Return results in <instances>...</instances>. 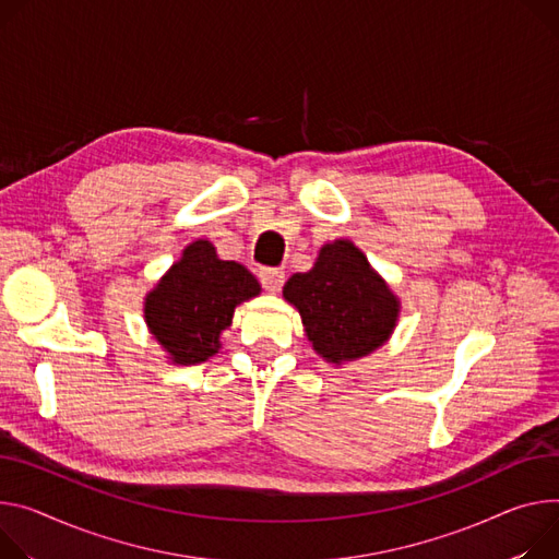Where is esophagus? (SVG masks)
<instances>
[{"label": "esophagus", "mask_w": 559, "mask_h": 559, "mask_svg": "<svg viewBox=\"0 0 559 559\" xmlns=\"http://www.w3.org/2000/svg\"><path fill=\"white\" fill-rule=\"evenodd\" d=\"M259 278L263 283V287L270 292V294H276L281 292L283 283H285V272L283 270H274V267H263L259 272Z\"/></svg>", "instance_id": "obj_1"}]
</instances>
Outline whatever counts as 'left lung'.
Instances as JSON below:
<instances>
[{"mask_svg": "<svg viewBox=\"0 0 559 559\" xmlns=\"http://www.w3.org/2000/svg\"><path fill=\"white\" fill-rule=\"evenodd\" d=\"M283 296L298 310L317 354L336 366L381 347L401 310L366 253L347 238L323 245L314 267L289 276Z\"/></svg>", "mask_w": 559, "mask_h": 559, "instance_id": "1", "label": "left lung"}]
</instances>
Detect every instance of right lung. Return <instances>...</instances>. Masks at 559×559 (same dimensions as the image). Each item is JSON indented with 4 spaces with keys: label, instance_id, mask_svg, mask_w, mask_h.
<instances>
[{
    "label": "right lung",
    "instance_id": "right-lung-1",
    "mask_svg": "<svg viewBox=\"0 0 559 559\" xmlns=\"http://www.w3.org/2000/svg\"><path fill=\"white\" fill-rule=\"evenodd\" d=\"M261 294L259 281L236 261H221L216 247L198 238L144 298L148 332L176 366L207 361L221 349L242 300Z\"/></svg>",
    "mask_w": 559,
    "mask_h": 559
}]
</instances>
